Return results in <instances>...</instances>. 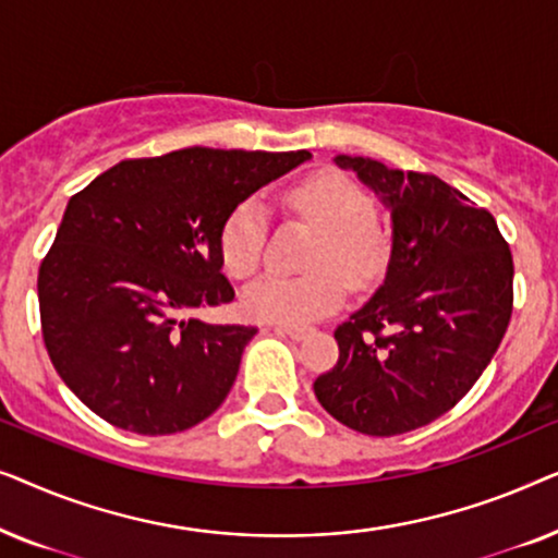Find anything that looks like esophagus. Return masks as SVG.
<instances>
[{
  "instance_id": "1",
  "label": "esophagus",
  "mask_w": 558,
  "mask_h": 558,
  "mask_svg": "<svg viewBox=\"0 0 558 558\" xmlns=\"http://www.w3.org/2000/svg\"><path fill=\"white\" fill-rule=\"evenodd\" d=\"M274 330L279 335H287V338L292 340H302L307 338V327H296V325H274Z\"/></svg>"
}]
</instances>
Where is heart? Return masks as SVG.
Returning <instances> with one entry per match:
<instances>
[{
    "mask_svg": "<svg viewBox=\"0 0 558 558\" xmlns=\"http://www.w3.org/2000/svg\"><path fill=\"white\" fill-rule=\"evenodd\" d=\"M289 205L323 233L315 254V274L287 277L266 274L243 292L246 315L277 325H307L335 312L350 284L363 287L384 271L388 235L373 216L376 205L368 190L342 172L312 174L289 193ZM266 210L251 197L235 205L220 231V256L233 277H251L264 258ZM338 268L341 274L333 271Z\"/></svg>",
    "mask_w": 558,
    "mask_h": 558,
    "instance_id": "b5f03b06",
    "label": "heart"
}]
</instances>
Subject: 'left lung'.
<instances>
[{
  "label": "left lung",
  "mask_w": 558,
  "mask_h": 558,
  "mask_svg": "<svg viewBox=\"0 0 558 558\" xmlns=\"http://www.w3.org/2000/svg\"><path fill=\"white\" fill-rule=\"evenodd\" d=\"M391 210L384 284L335 330L340 357L315 380L327 414L371 437L447 414L483 376L513 312V256L485 208L424 172L338 155Z\"/></svg>",
  "instance_id": "left-lung-1"
}]
</instances>
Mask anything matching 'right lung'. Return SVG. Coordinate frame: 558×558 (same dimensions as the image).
<instances>
[{
    "label": "right lung",
    "mask_w": 558,
    "mask_h": 558,
    "mask_svg": "<svg viewBox=\"0 0 558 558\" xmlns=\"http://www.w3.org/2000/svg\"><path fill=\"white\" fill-rule=\"evenodd\" d=\"M310 157L190 147L124 159L68 201L37 296L50 361L94 414L157 437L226 401L256 327L193 317L235 296L220 231L235 205Z\"/></svg>",
    "instance_id": "1"
}]
</instances>
